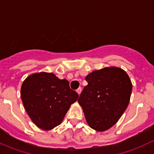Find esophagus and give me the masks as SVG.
Returning a JSON list of instances; mask_svg holds the SVG:
<instances>
[{
    "label": "esophagus",
    "instance_id": "34e87169",
    "mask_svg": "<svg viewBox=\"0 0 154 154\" xmlns=\"http://www.w3.org/2000/svg\"><path fill=\"white\" fill-rule=\"evenodd\" d=\"M82 88H79V89H78V90H76V92H77V93H78V94H79V95H80L81 94V93H82Z\"/></svg>",
    "mask_w": 154,
    "mask_h": 154
}]
</instances>
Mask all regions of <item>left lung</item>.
Returning a JSON list of instances; mask_svg holds the SVG:
<instances>
[{
	"label": "left lung",
	"mask_w": 154,
	"mask_h": 154,
	"mask_svg": "<svg viewBox=\"0 0 154 154\" xmlns=\"http://www.w3.org/2000/svg\"><path fill=\"white\" fill-rule=\"evenodd\" d=\"M78 102L92 129L103 132L113 126L128 107L132 83L128 73L116 66L94 70L86 76Z\"/></svg>",
	"instance_id": "left-lung-1"
}]
</instances>
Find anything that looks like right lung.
Wrapping results in <instances>:
<instances>
[{"mask_svg": "<svg viewBox=\"0 0 154 154\" xmlns=\"http://www.w3.org/2000/svg\"><path fill=\"white\" fill-rule=\"evenodd\" d=\"M20 98L32 122L49 131L62 122L79 94L71 90L66 79H59L53 72H41L31 74L23 81Z\"/></svg>", "mask_w": 154, "mask_h": 154, "instance_id": "1", "label": "right lung"}]
</instances>
